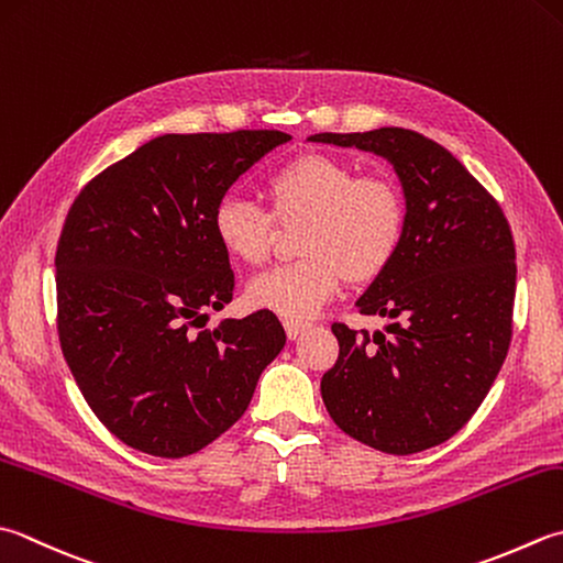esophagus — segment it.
<instances>
[{"mask_svg": "<svg viewBox=\"0 0 563 563\" xmlns=\"http://www.w3.org/2000/svg\"><path fill=\"white\" fill-rule=\"evenodd\" d=\"M283 327H285V334H288V339H297L302 332H307V329H310V324L297 322V319H285Z\"/></svg>", "mask_w": 563, "mask_h": 563, "instance_id": "34e87169", "label": "esophagus"}]
</instances>
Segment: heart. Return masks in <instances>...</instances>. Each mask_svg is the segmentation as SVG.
Returning <instances> with one entry per match:
<instances>
[{"mask_svg":"<svg viewBox=\"0 0 563 563\" xmlns=\"http://www.w3.org/2000/svg\"><path fill=\"white\" fill-rule=\"evenodd\" d=\"M263 190L268 209L222 197L212 209L219 246L241 266H263L280 229H297V258L251 280L246 300L288 319L317 314L349 285H368L398 258L407 231V197L388 173H356L329 153L307 151L275 168Z\"/></svg>","mask_w":563,"mask_h":563,"instance_id":"b5f03b06","label":"heart"}]
</instances>
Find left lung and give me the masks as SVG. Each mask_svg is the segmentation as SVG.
<instances>
[{
    "mask_svg": "<svg viewBox=\"0 0 563 563\" xmlns=\"http://www.w3.org/2000/svg\"><path fill=\"white\" fill-rule=\"evenodd\" d=\"M310 139L378 153L402 180L400 253L356 302L393 324L385 334L332 324L339 358L322 376V400L349 437L417 454L471 420L508 356L517 283L508 217L444 146L412 129Z\"/></svg>",
    "mask_w": 563,
    "mask_h": 563,
    "instance_id": "8db88e82",
    "label": "left lung"
}]
</instances>
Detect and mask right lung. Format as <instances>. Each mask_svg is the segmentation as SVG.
<instances>
[{
  "mask_svg": "<svg viewBox=\"0 0 563 563\" xmlns=\"http://www.w3.org/2000/svg\"><path fill=\"white\" fill-rule=\"evenodd\" d=\"M285 141L275 129L165 134L73 200L55 249L58 339L82 398L126 446L183 459L212 444L285 346L268 310L205 329L234 295L212 209Z\"/></svg>",
  "mask_w": 563,
  "mask_h": 563,
  "instance_id": "obj_1",
  "label": "right lung"
}]
</instances>
